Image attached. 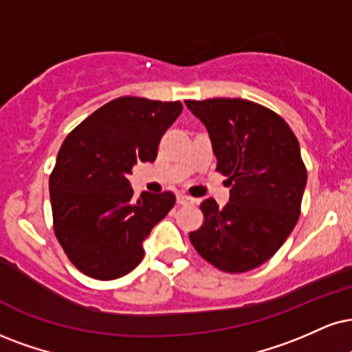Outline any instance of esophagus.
<instances>
[{
    "label": "esophagus",
    "instance_id": "1",
    "mask_svg": "<svg viewBox=\"0 0 352 352\" xmlns=\"http://www.w3.org/2000/svg\"><path fill=\"white\" fill-rule=\"evenodd\" d=\"M176 201H177V204H179V206H192V204L196 202L192 197L186 196V194H177Z\"/></svg>",
    "mask_w": 352,
    "mask_h": 352
}]
</instances>
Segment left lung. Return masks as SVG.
Here are the masks:
<instances>
[{
	"instance_id": "1",
	"label": "left lung",
	"mask_w": 352,
	"mask_h": 352,
	"mask_svg": "<svg viewBox=\"0 0 352 352\" xmlns=\"http://www.w3.org/2000/svg\"><path fill=\"white\" fill-rule=\"evenodd\" d=\"M206 125L230 202L201 204L202 227L189 233L199 254L230 274L251 271L277 253L296 227L307 184L297 137L279 114L240 98L184 101Z\"/></svg>"
}]
</instances>
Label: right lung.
Listing matches in <instances>:
<instances>
[{
    "label": "right lung",
    "instance_id": "obj_1",
    "mask_svg": "<svg viewBox=\"0 0 352 352\" xmlns=\"http://www.w3.org/2000/svg\"><path fill=\"white\" fill-rule=\"evenodd\" d=\"M183 111L179 101L122 96L86 117L60 146L49 189L54 232L86 276L112 280L143 259V240L175 206V194L133 199V164L155 162L163 133Z\"/></svg>",
    "mask_w": 352,
    "mask_h": 352
}]
</instances>
